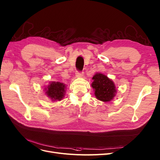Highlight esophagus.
Instances as JSON below:
<instances>
[{"mask_svg": "<svg viewBox=\"0 0 160 160\" xmlns=\"http://www.w3.org/2000/svg\"><path fill=\"white\" fill-rule=\"evenodd\" d=\"M83 72H78V71L76 72V77H77V78H83Z\"/></svg>", "mask_w": 160, "mask_h": 160, "instance_id": "esophagus-1", "label": "esophagus"}]
</instances>
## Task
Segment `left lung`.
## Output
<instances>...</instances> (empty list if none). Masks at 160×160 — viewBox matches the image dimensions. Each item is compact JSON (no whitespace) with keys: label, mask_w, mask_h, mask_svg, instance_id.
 <instances>
[{"label":"left lung","mask_w":160,"mask_h":160,"mask_svg":"<svg viewBox=\"0 0 160 160\" xmlns=\"http://www.w3.org/2000/svg\"><path fill=\"white\" fill-rule=\"evenodd\" d=\"M91 87L98 100L104 102H110L116 96L117 89L115 83L107 76L100 72H96L92 78Z\"/></svg>","instance_id":"obj_1"}]
</instances>
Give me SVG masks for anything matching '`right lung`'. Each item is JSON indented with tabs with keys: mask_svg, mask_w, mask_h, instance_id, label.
Returning <instances> with one entry per match:
<instances>
[{
	"mask_svg": "<svg viewBox=\"0 0 160 160\" xmlns=\"http://www.w3.org/2000/svg\"><path fill=\"white\" fill-rule=\"evenodd\" d=\"M66 85L60 82H50L49 84L45 87L44 91L48 98L53 102L60 101L63 100L66 91Z\"/></svg>",
	"mask_w": 160,
	"mask_h": 160,
	"instance_id": "add662e5",
	"label": "right lung"
}]
</instances>
